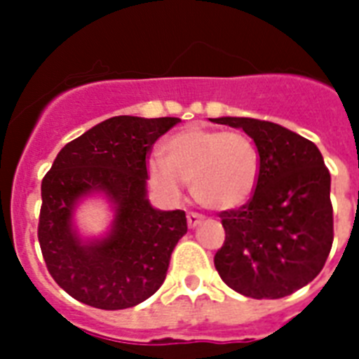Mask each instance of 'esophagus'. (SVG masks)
I'll return each mask as SVG.
<instances>
[{
  "label": "esophagus",
  "mask_w": 359,
  "mask_h": 359,
  "mask_svg": "<svg viewBox=\"0 0 359 359\" xmlns=\"http://www.w3.org/2000/svg\"><path fill=\"white\" fill-rule=\"evenodd\" d=\"M203 215H198V213H188V226L189 228H197L201 222H203Z\"/></svg>",
  "instance_id": "obj_1"
}]
</instances>
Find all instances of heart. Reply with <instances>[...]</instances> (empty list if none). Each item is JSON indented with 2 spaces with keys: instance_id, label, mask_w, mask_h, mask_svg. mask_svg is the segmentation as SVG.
<instances>
[{
  "instance_id": "heart-1",
  "label": "heart",
  "mask_w": 359,
  "mask_h": 359,
  "mask_svg": "<svg viewBox=\"0 0 359 359\" xmlns=\"http://www.w3.org/2000/svg\"><path fill=\"white\" fill-rule=\"evenodd\" d=\"M164 158L153 156L147 162L153 184L175 195L180 182H188L195 201L208 210H236L257 188L259 151L239 131L189 126L165 140Z\"/></svg>"
}]
</instances>
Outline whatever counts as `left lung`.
I'll use <instances>...</instances> for the list:
<instances>
[{
  "mask_svg": "<svg viewBox=\"0 0 359 359\" xmlns=\"http://www.w3.org/2000/svg\"><path fill=\"white\" fill-rule=\"evenodd\" d=\"M212 122L243 129L261 158L254 197L221 213L226 239L213 259L217 272L246 297L290 296L321 272L332 248L330 173L323 155L279 123L245 116Z\"/></svg>",
  "mask_w": 359,
  "mask_h": 359,
  "instance_id": "1",
  "label": "left lung"
}]
</instances>
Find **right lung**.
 <instances>
[{
    "label": "right lung",
    "instance_id": "add662e5",
    "mask_svg": "<svg viewBox=\"0 0 359 359\" xmlns=\"http://www.w3.org/2000/svg\"><path fill=\"white\" fill-rule=\"evenodd\" d=\"M180 118L113 116L62 147L41 182L38 241L50 276L69 296L102 310L151 297L164 283L171 252L188 231L182 210L147 198L146 156ZM89 196L110 204L104 236L83 238L74 215Z\"/></svg>",
    "mask_w": 359,
    "mask_h": 359
}]
</instances>
